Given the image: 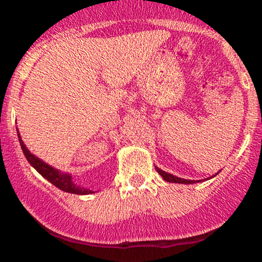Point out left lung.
<instances>
[{"label": "left lung", "mask_w": 262, "mask_h": 262, "mask_svg": "<svg viewBox=\"0 0 262 262\" xmlns=\"http://www.w3.org/2000/svg\"><path fill=\"white\" fill-rule=\"evenodd\" d=\"M156 171H158L159 173L162 176V179L165 180V181L167 182H173V183H185V185H189V183H196V182H200V181H194V180H185V179H181V177H176L173 175H171V173H167L165 172V171H162L161 169H159L158 166H155ZM217 175V173H215ZM214 175V176H215ZM212 176V177H214Z\"/></svg>", "instance_id": "1"}]
</instances>
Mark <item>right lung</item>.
Instances as JSON below:
<instances>
[{
	"label": "right lung",
	"instance_id": "add662e5",
	"mask_svg": "<svg viewBox=\"0 0 262 262\" xmlns=\"http://www.w3.org/2000/svg\"><path fill=\"white\" fill-rule=\"evenodd\" d=\"M17 133H18V139H19L20 148L23 150V154H25L26 159L28 160L29 164H31L32 166L44 177V179H47L48 181L53 183L54 186H56V187L61 189V191L69 192V193H75V194L93 193V191H91V189H87V188H83L82 186L75 185L71 175L60 172L59 170L54 169L53 166L48 165L47 162L41 161L40 159L37 158V156L31 154V151L27 149V146L25 145V143H23V140L20 139V135H19V132H18V129H17Z\"/></svg>",
	"mask_w": 262,
	"mask_h": 262
}]
</instances>
